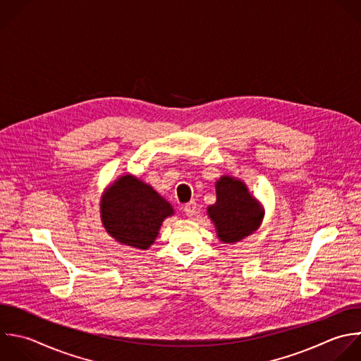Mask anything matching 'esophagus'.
<instances>
[{
  "label": "esophagus",
  "instance_id": "34e87169",
  "mask_svg": "<svg viewBox=\"0 0 361 361\" xmlns=\"http://www.w3.org/2000/svg\"><path fill=\"white\" fill-rule=\"evenodd\" d=\"M196 207H197L196 202L192 200V202H189V203H186V204L183 206V212H185V214H186L188 217H192V216H195V213H196Z\"/></svg>",
  "mask_w": 361,
  "mask_h": 361
}]
</instances>
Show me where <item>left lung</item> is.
I'll list each match as a JSON object with an SVG mask.
<instances>
[{"label": "left lung", "mask_w": 361, "mask_h": 361, "mask_svg": "<svg viewBox=\"0 0 361 361\" xmlns=\"http://www.w3.org/2000/svg\"><path fill=\"white\" fill-rule=\"evenodd\" d=\"M217 202L207 209L217 235L223 243H235L250 235L262 219L259 203L248 193L245 185L230 176L216 183Z\"/></svg>", "instance_id": "1"}]
</instances>
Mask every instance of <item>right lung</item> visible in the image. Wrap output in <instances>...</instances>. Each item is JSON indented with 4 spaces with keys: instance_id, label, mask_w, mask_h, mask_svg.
Segmentation results:
<instances>
[{
    "instance_id": "obj_1",
    "label": "right lung",
    "mask_w": 361,
    "mask_h": 361,
    "mask_svg": "<svg viewBox=\"0 0 361 361\" xmlns=\"http://www.w3.org/2000/svg\"><path fill=\"white\" fill-rule=\"evenodd\" d=\"M171 214L173 209L164 197L130 175L114 182L102 200V220L107 233L134 248L147 250L164 219Z\"/></svg>"
}]
</instances>
